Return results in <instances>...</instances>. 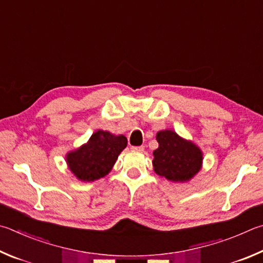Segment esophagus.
I'll list each match as a JSON object with an SVG mask.
<instances>
[{
    "label": "esophagus",
    "mask_w": 263,
    "mask_h": 263,
    "mask_svg": "<svg viewBox=\"0 0 263 263\" xmlns=\"http://www.w3.org/2000/svg\"><path fill=\"white\" fill-rule=\"evenodd\" d=\"M145 147L144 146H133L132 147V151H136V152H144Z\"/></svg>",
    "instance_id": "34e87169"
}]
</instances>
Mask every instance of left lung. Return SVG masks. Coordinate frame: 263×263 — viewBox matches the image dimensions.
Returning a JSON list of instances; mask_svg holds the SVG:
<instances>
[{
  "label": "left lung",
  "instance_id": "obj_1",
  "mask_svg": "<svg viewBox=\"0 0 263 263\" xmlns=\"http://www.w3.org/2000/svg\"><path fill=\"white\" fill-rule=\"evenodd\" d=\"M159 148L153 152L155 174L175 183H186L202 168L203 153L193 141L173 130L156 133Z\"/></svg>",
  "mask_w": 263,
  "mask_h": 263
}]
</instances>
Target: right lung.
<instances>
[{
	"mask_svg": "<svg viewBox=\"0 0 263 263\" xmlns=\"http://www.w3.org/2000/svg\"><path fill=\"white\" fill-rule=\"evenodd\" d=\"M126 146L125 136L98 130L86 144L70 151L65 161L76 178L82 181H94L110 173L118 155Z\"/></svg>",
	"mask_w": 263,
	"mask_h": 263,
	"instance_id": "obj_1",
	"label": "right lung"
}]
</instances>
